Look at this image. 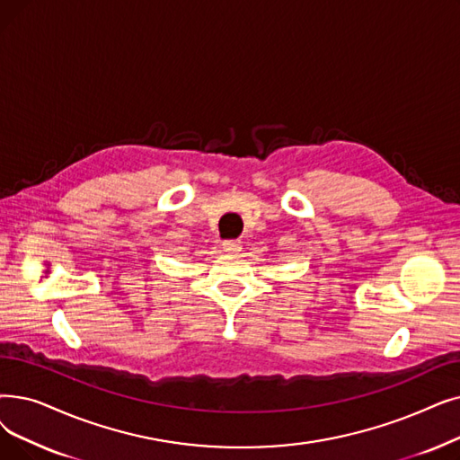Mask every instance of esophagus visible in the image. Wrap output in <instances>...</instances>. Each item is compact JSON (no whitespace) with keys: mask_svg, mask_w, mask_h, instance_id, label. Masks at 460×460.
<instances>
[{"mask_svg":"<svg viewBox=\"0 0 460 460\" xmlns=\"http://www.w3.org/2000/svg\"><path fill=\"white\" fill-rule=\"evenodd\" d=\"M222 248L229 253H234V252H241V243H238V241H224Z\"/></svg>","mask_w":460,"mask_h":460,"instance_id":"1","label":"esophagus"}]
</instances>
